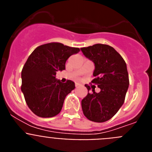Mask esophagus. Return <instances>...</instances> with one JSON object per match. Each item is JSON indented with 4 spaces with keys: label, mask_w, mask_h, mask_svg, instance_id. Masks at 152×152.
I'll use <instances>...</instances> for the list:
<instances>
[{
    "label": "esophagus",
    "mask_w": 152,
    "mask_h": 152,
    "mask_svg": "<svg viewBox=\"0 0 152 152\" xmlns=\"http://www.w3.org/2000/svg\"><path fill=\"white\" fill-rule=\"evenodd\" d=\"M80 85V84H79V83H76V84H75V86H76V87H79Z\"/></svg>",
    "instance_id": "esophagus-1"
}]
</instances>
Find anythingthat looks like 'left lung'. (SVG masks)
Segmentation results:
<instances>
[{"mask_svg": "<svg viewBox=\"0 0 152 152\" xmlns=\"http://www.w3.org/2000/svg\"><path fill=\"white\" fill-rule=\"evenodd\" d=\"M84 56L94 64L91 81L100 89L99 93L93 88L91 94L81 100L84 115L89 120L103 123L118 112L123 106L128 91L129 80L124 59L113 47L95 44L80 49ZM88 92L91 90L86 86Z\"/></svg>", "mask_w": 152, "mask_h": 152, "instance_id": "8db88e82", "label": "left lung"}]
</instances>
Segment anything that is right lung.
I'll use <instances>...</instances> for the list:
<instances>
[{"instance_id": "1", "label": "right lung", "mask_w": 152, "mask_h": 152, "mask_svg": "<svg viewBox=\"0 0 152 152\" xmlns=\"http://www.w3.org/2000/svg\"><path fill=\"white\" fill-rule=\"evenodd\" d=\"M78 48L51 42L37 47L31 53L21 72V91L31 111L39 117H53L59 113L64 99L75 88L74 81L61 83L56 72L65 69L67 59Z\"/></svg>"}]
</instances>
